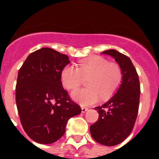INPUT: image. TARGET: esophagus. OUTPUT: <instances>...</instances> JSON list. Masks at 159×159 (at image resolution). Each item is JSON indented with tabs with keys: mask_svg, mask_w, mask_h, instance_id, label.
Returning <instances> with one entry per match:
<instances>
[{
	"mask_svg": "<svg viewBox=\"0 0 159 159\" xmlns=\"http://www.w3.org/2000/svg\"><path fill=\"white\" fill-rule=\"evenodd\" d=\"M88 110V108L87 107H86V106H82V113H85L86 111Z\"/></svg>",
	"mask_w": 159,
	"mask_h": 159,
	"instance_id": "esophagus-1",
	"label": "esophagus"
}]
</instances>
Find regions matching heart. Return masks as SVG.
Segmentation results:
<instances>
[{
    "instance_id": "heart-1",
    "label": "heart",
    "mask_w": 159,
    "mask_h": 159,
    "mask_svg": "<svg viewBox=\"0 0 159 159\" xmlns=\"http://www.w3.org/2000/svg\"><path fill=\"white\" fill-rule=\"evenodd\" d=\"M60 77L67 90L76 89L82 83L83 77L88 78V87L73 91L72 97L81 105L89 106L98 102L100 97L106 100L116 93L123 80V71L117 62L96 56L82 61L78 67L65 66Z\"/></svg>"
}]
</instances>
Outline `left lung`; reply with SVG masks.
Instances as JSON below:
<instances>
[{"label":"left lung","mask_w":159,"mask_h":159,"mask_svg":"<svg viewBox=\"0 0 159 159\" xmlns=\"http://www.w3.org/2000/svg\"><path fill=\"white\" fill-rule=\"evenodd\" d=\"M115 58L123 71L118 91L108 102L95 109L98 120L90 126L92 138L102 145L119 144L133 130L138 116L140 85L138 73L130 58L115 49L102 52Z\"/></svg>","instance_id":"1"}]
</instances>
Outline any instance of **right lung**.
Here are the masks:
<instances>
[{
    "label": "right lung",
    "mask_w": 159,
    "mask_h": 159,
    "mask_svg": "<svg viewBox=\"0 0 159 159\" xmlns=\"http://www.w3.org/2000/svg\"><path fill=\"white\" fill-rule=\"evenodd\" d=\"M67 55L42 48L29 55L19 70L16 102L24 130L34 142L53 143L65 133L68 120L82 112L61 82Z\"/></svg>",
    "instance_id": "right-lung-1"
}]
</instances>
